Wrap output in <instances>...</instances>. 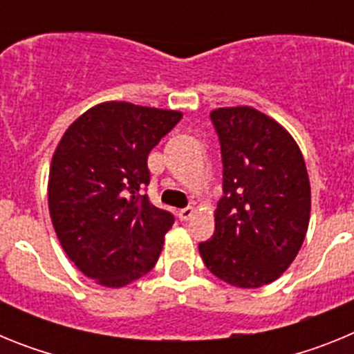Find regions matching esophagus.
<instances>
[{
	"instance_id": "34e87169",
	"label": "esophagus",
	"mask_w": 354,
	"mask_h": 354,
	"mask_svg": "<svg viewBox=\"0 0 354 354\" xmlns=\"http://www.w3.org/2000/svg\"><path fill=\"white\" fill-rule=\"evenodd\" d=\"M177 216H179V220H180V221H187V220H189V218H192V216H193V207H184V209H180L179 214H177Z\"/></svg>"
}]
</instances>
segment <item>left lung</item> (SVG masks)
I'll return each instance as SVG.
<instances>
[{
    "label": "left lung",
    "instance_id": "left-lung-1",
    "mask_svg": "<svg viewBox=\"0 0 354 354\" xmlns=\"http://www.w3.org/2000/svg\"><path fill=\"white\" fill-rule=\"evenodd\" d=\"M211 122L221 147L223 196L200 255L220 280L255 289L277 280L301 248L310 220L308 174L292 136L257 109H214Z\"/></svg>",
    "mask_w": 354,
    "mask_h": 354
}]
</instances>
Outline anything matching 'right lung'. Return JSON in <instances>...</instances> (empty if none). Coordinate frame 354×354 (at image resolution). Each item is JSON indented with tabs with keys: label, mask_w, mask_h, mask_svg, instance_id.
Returning <instances> with one entry per match:
<instances>
[{
	"label": "right lung",
	"mask_w": 354,
	"mask_h": 354,
	"mask_svg": "<svg viewBox=\"0 0 354 354\" xmlns=\"http://www.w3.org/2000/svg\"><path fill=\"white\" fill-rule=\"evenodd\" d=\"M183 113L102 102L58 143L49 170V214L67 257L106 287H124L158 262L175 218L142 195L147 158Z\"/></svg>",
	"instance_id": "right-lung-1"
}]
</instances>
